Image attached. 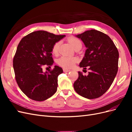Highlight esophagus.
I'll use <instances>...</instances> for the list:
<instances>
[{
	"mask_svg": "<svg viewBox=\"0 0 132 132\" xmlns=\"http://www.w3.org/2000/svg\"><path fill=\"white\" fill-rule=\"evenodd\" d=\"M70 70H69V69H65V68H64L63 69V71L64 73H67V72H69V71H70Z\"/></svg>",
	"mask_w": 132,
	"mask_h": 132,
	"instance_id": "esophagus-1",
	"label": "esophagus"
}]
</instances>
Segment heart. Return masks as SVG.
<instances>
[{"label": "heart", "instance_id": "1", "mask_svg": "<svg viewBox=\"0 0 132 132\" xmlns=\"http://www.w3.org/2000/svg\"><path fill=\"white\" fill-rule=\"evenodd\" d=\"M68 41L74 49L77 47L80 46H82L81 42L79 39L75 37H71L68 38ZM60 45H61V42L59 41L57 42L54 44L52 47V53L54 54H57L58 53ZM77 62V59L75 57L63 56L58 59V63L59 65H61L63 68H71L74 67L75 63Z\"/></svg>", "mask_w": 132, "mask_h": 132}]
</instances>
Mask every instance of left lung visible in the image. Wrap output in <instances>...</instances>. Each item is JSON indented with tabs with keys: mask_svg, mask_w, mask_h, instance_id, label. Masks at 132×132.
I'll list each match as a JSON object with an SVG mask.
<instances>
[{
	"mask_svg": "<svg viewBox=\"0 0 132 132\" xmlns=\"http://www.w3.org/2000/svg\"><path fill=\"white\" fill-rule=\"evenodd\" d=\"M75 36L81 39L86 48L79 67L83 69L88 67L90 72L84 76L78 71L74 90L85 98H98L110 88L117 75L118 51L109 36L100 31L88 30Z\"/></svg>",
	"mask_w": 132,
	"mask_h": 132,
	"instance_id": "left-lung-1",
	"label": "left lung"
}]
</instances>
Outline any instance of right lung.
I'll return each mask as SVG.
<instances>
[{"label":"right lung","instance_id":"right-lung-1","mask_svg":"<svg viewBox=\"0 0 132 132\" xmlns=\"http://www.w3.org/2000/svg\"><path fill=\"white\" fill-rule=\"evenodd\" d=\"M65 36L37 31L26 35L19 43L13 68L20 89L28 97L42 101L57 91L58 77L63 73L62 68L55 65L52 70L43 72L42 67L53 65V46Z\"/></svg>","mask_w":132,"mask_h":132}]
</instances>
